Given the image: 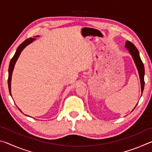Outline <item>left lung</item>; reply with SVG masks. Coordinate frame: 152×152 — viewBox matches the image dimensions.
Wrapping results in <instances>:
<instances>
[{
  "instance_id": "obj_1",
  "label": "left lung",
  "mask_w": 152,
  "mask_h": 152,
  "mask_svg": "<svg viewBox=\"0 0 152 152\" xmlns=\"http://www.w3.org/2000/svg\"><path fill=\"white\" fill-rule=\"evenodd\" d=\"M125 47L129 51V52L130 54L132 55L133 60V61H134V62L135 64L136 68H137V69L139 76H140V79L141 94H142V92L143 91V88H144V84H145V82H144L145 70H144L143 64L142 62V61H141V60L140 53H139L137 49L136 48L135 46L133 45L132 42H129V41H127V42H125ZM137 104H136V106H137ZM134 109H133V110H134Z\"/></svg>"
}]
</instances>
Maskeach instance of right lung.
I'll return each mask as SVG.
<instances>
[{
  "label": "right lung",
  "instance_id": "obj_1",
  "mask_svg": "<svg viewBox=\"0 0 152 152\" xmlns=\"http://www.w3.org/2000/svg\"><path fill=\"white\" fill-rule=\"evenodd\" d=\"M39 37V35H37V36H35V37ZM35 40V38H31L30 37L29 39H27L26 40H25L21 44H20L19 47L17 48V50H16V52H15V55L12 58L11 60V61H10V64H9V78H8V85H9V92H10V94H11V79H12V72H13L14 70V68H15V64H16L17 61L18 60V58H19V56L20 54V53H21V51L24 50V48L25 47H27L28 45H29L30 43H31L33 41ZM19 110H20V112L22 113L21 110H20L19 109ZM28 116V115H27ZM29 117V116H28Z\"/></svg>",
  "mask_w": 152,
  "mask_h": 152
}]
</instances>
